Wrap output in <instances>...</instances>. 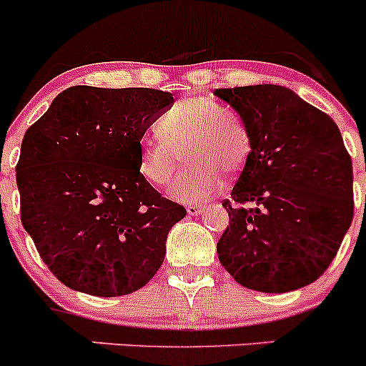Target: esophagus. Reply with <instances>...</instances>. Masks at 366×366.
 I'll return each instance as SVG.
<instances>
[{
  "mask_svg": "<svg viewBox=\"0 0 366 366\" xmlns=\"http://www.w3.org/2000/svg\"><path fill=\"white\" fill-rule=\"evenodd\" d=\"M204 209H205L204 205H197V204H187L186 205L187 214H191V216H198V214L204 212Z\"/></svg>",
  "mask_w": 366,
  "mask_h": 366,
  "instance_id": "34e87169",
  "label": "esophagus"
}]
</instances>
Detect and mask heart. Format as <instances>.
Wrapping results in <instances>:
<instances>
[{"label":"heart","instance_id":"b5f03b06","mask_svg":"<svg viewBox=\"0 0 366 366\" xmlns=\"http://www.w3.org/2000/svg\"><path fill=\"white\" fill-rule=\"evenodd\" d=\"M157 139L142 145L138 173L150 186L172 182L180 156L187 166L169 187L180 202H200L219 189L223 177L237 175L252 150L241 114L207 97L177 102L154 124Z\"/></svg>","mask_w":366,"mask_h":366}]
</instances>
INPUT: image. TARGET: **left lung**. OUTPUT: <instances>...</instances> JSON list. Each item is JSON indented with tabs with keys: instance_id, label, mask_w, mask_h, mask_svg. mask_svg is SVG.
<instances>
[{
	"instance_id": "1",
	"label": "left lung",
	"mask_w": 366,
	"mask_h": 366,
	"mask_svg": "<svg viewBox=\"0 0 366 366\" xmlns=\"http://www.w3.org/2000/svg\"><path fill=\"white\" fill-rule=\"evenodd\" d=\"M244 120L248 161L223 200L221 265L239 285L282 294L324 274L352 223V161L330 114L276 84L217 88ZM252 203V207H246Z\"/></svg>"
}]
</instances>
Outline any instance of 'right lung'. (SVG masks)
<instances>
[{"mask_svg":"<svg viewBox=\"0 0 366 366\" xmlns=\"http://www.w3.org/2000/svg\"><path fill=\"white\" fill-rule=\"evenodd\" d=\"M154 88L70 86L26 131L16 166L21 221L49 271L99 297L159 271L186 209L139 177L142 138L172 106Z\"/></svg>","mask_w":366,"mask_h":366,"instance_id":"1","label":"right lung"}]
</instances>
